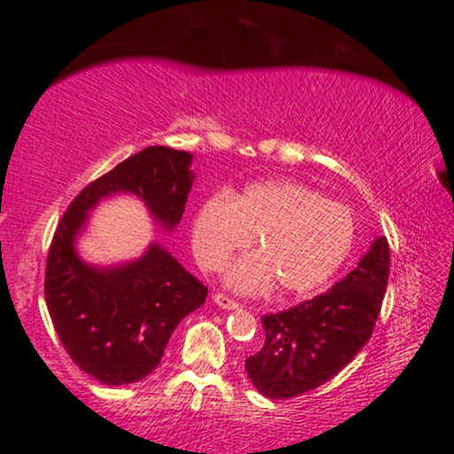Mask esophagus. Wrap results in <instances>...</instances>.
I'll return each instance as SVG.
<instances>
[{
    "label": "esophagus",
    "mask_w": 454,
    "mask_h": 454,
    "mask_svg": "<svg viewBox=\"0 0 454 454\" xmlns=\"http://www.w3.org/2000/svg\"><path fill=\"white\" fill-rule=\"evenodd\" d=\"M213 301H215V305L222 307V309H239V307H241V305L237 303V301L231 299V296L222 294V293L213 294Z\"/></svg>",
    "instance_id": "1"
}]
</instances>
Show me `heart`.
Here are the masks:
<instances>
[{"label": "heart", "instance_id": "obj_1", "mask_svg": "<svg viewBox=\"0 0 454 454\" xmlns=\"http://www.w3.org/2000/svg\"><path fill=\"white\" fill-rule=\"evenodd\" d=\"M254 239L258 254L232 264L226 281L241 293L316 290L341 267L354 243L352 213L299 181L269 179L231 198H207L194 213L192 247L202 269L217 270Z\"/></svg>", "mask_w": 454, "mask_h": 454}]
</instances>
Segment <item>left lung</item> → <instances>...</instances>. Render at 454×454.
<instances>
[{
  "mask_svg": "<svg viewBox=\"0 0 454 454\" xmlns=\"http://www.w3.org/2000/svg\"><path fill=\"white\" fill-rule=\"evenodd\" d=\"M388 273V241L378 237L325 294L264 316V346L245 358L254 387L269 399H290L335 378L372 337Z\"/></svg>",
  "mask_w": 454,
  "mask_h": 454,
  "instance_id": "obj_1",
  "label": "left lung"
}]
</instances>
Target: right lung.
Returning <instances> with one entry per match:
<instances>
[{
	"label": "right lung",
	"mask_w": 454,
	"mask_h": 454,
	"mask_svg": "<svg viewBox=\"0 0 454 454\" xmlns=\"http://www.w3.org/2000/svg\"><path fill=\"white\" fill-rule=\"evenodd\" d=\"M190 164L187 151H138L70 202L51 241L44 299L57 337L82 372L108 387L140 382L158 367L176 325L205 303L207 286L158 243L134 262L91 267L78 258L76 234L87 211L117 192L137 194L153 220L173 231L194 179Z\"/></svg>",
	"instance_id": "obj_1"
}]
</instances>
